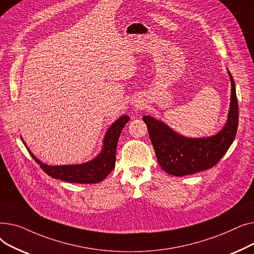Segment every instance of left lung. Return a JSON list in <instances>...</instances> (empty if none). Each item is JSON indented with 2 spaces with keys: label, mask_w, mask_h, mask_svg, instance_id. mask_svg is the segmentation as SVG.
I'll return each instance as SVG.
<instances>
[{
  "label": "left lung",
  "mask_w": 254,
  "mask_h": 254,
  "mask_svg": "<svg viewBox=\"0 0 254 254\" xmlns=\"http://www.w3.org/2000/svg\"><path fill=\"white\" fill-rule=\"evenodd\" d=\"M229 76L232 89L228 120L214 136L188 138L177 134L161 120L149 115L143 116L157 162L168 174L181 177L208 170L214 167L230 148L237 134L239 108L235 81L230 72Z\"/></svg>",
  "instance_id": "1"
}]
</instances>
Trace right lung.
Returning a JSON list of instances; mask_svg holds the SVG:
<instances>
[{
    "label": "right lung",
    "mask_w": 254,
    "mask_h": 254,
    "mask_svg": "<svg viewBox=\"0 0 254 254\" xmlns=\"http://www.w3.org/2000/svg\"><path fill=\"white\" fill-rule=\"evenodd\" d=\"M129 117L124 115L119 117L111 125L106 131L103 141V148L91 161L80 165H65V166H48L39 159L28 148L32 157L40 165L41 169L47 175L55 179H61L63 181L71 183H83L91 184L103 181L115 167L116 161V146L117 142L125 126L127 124Z\"/></svg>",
    "instance_id": "right-lung-1"
}]
</instances>
